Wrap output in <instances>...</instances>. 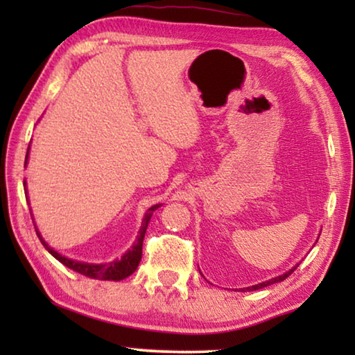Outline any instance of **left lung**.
<instances>
[{
	"mask_svg": "<svg viewBox=\"0 0 355 355\" xmlns=\"http://www.w3.org/2000/svg\"><path fill=\"white\" fill-rule=\"evenodd\" d=\"M299 266V264H296V266L294 268H291L290 271L288 272H285V274H282V275H279V277H274V279H271V280H266V282H261V284H258V285H254V286H249V288H243V291L244 290H249V291H255V290H260V288H264V286H269V285H272V284H277V282H284L288 275H291L293 272H294V269H296Z\"/></svg>",
	"mask_w": 355,
	"mask_h": 355,
	"instance_id": "left-lung-1",
	"label": "left lung"
}]
</instances>
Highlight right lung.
I'll use <instances>...</instances> for the list:
<instances>
[{"instance_id":"add662e5","label":"right lung","mask_w":355,"mask_h":355,"mask_svg":"<svg viewBox=\"0 0 355 355\" xmlns=\"http://www.w3.org/2000/svg\"><path fill=\"white\" fill-rule=\"evenodd\" d=\"M28 153H29V148H28ZM28 153H26L25 164L28 163ZM25 186H26V183H25ZM159 207H161V203H158V205H153L152 208H148V211L146 213V216H144L142 227H141V230H139V235H137L136 241L133 244V248H131L128 252H125L123 257L120 258V260L111 261V263H105V264L84 263V261L70 260V258H67V257H62L61 254H58L55 249H51L50 245H48L44 241V239H42L40 233L37 232V228H35V232H37V236H39V239L42 241V244L45 245V249L50 252V254L55 257L58 261H61L64 266L73 269L75 272H80L83 275H86V277L98 279V280H122V279H127L128 275L133 274L136 271V268L139 266V261H141V258H142V243H144V236H146L147 225H148V222H150V218H152L153 211H155V209H158Z\"/></svg>"}]
</instances>
